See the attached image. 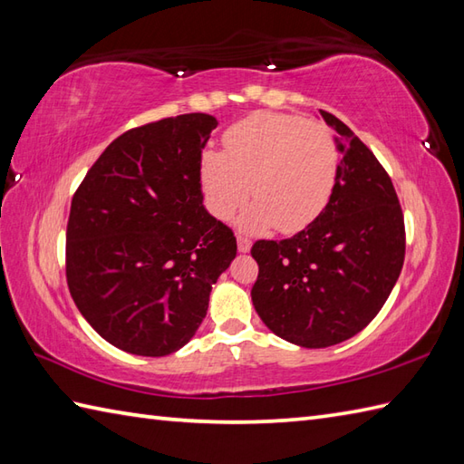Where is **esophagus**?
<instances>
[{
  "instance_id": "esophagus-1",
  "label": "esophagus",
  "mask_w": 464,
  "mask_h": 464,
  "mask_svg": "<svg viewBox=\"0 0 464 464\" xmlns=\"http://www.w3.org/2000/svg\"><path fill=\"white\" fill-rule=\"evenodd\" d=\"M237 247L241 253H247L251 249V239L247 237V235H237Z\"/></svg>"
}]
</instances>
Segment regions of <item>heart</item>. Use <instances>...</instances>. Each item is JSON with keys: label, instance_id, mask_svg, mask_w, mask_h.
<instances>
[{"label": "heart", "instance_id": "heart-1", "mask_svg": "<svg viewBox=\"0 0 464 464\" xmlns=\"http://www.w3.org/2000/svg\"><path fill=\"white\" fill-rule=\"evenodd\" d=\"M227 153L205 151L201 185L209 211L229 219L253 193L241 217L247 229L295 233L327 207L341 153L321 123L283 113H255L225 135Z\"/></svg>", "mask_w": 464, "mask_h": 464}]
</instances>
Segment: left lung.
Instances as JSON below:
<instances>
[{"instance_id":"1","label":"left lung","mask_w":464,"mask_h":464,"mask_svg":"<svg viewBox=\"0 0 464 464\" xmlns=\"http://www.w3.org/2000/svg\"><path fill=\"white\" fill-rule=\"evenodd\" d=\"M341 165L327 207L289 239L253 243L255 311L307 349L351 339L377 317L405 261V217L389 173L333 113Z\"/></svg>"}]
</instances>
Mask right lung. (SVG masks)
I'll return each instance as SVG.
<instances>
[{"mask_svg":"<svg viewBox=\"0 0 464 464\" xmlns=\"http://www.w3.org/2000/svg\"><path fill=\"white\" fill-rule=\"evenodd\" d=\"M217 120L185 113L125 131L72 199L65 277L113 347L165 357L189 341L237 239L203 207L201 151Z\"/></svg>","mask_w":464,"mask_h":464,"instance_id":"add662e5","label":"right lung"}]
</instances>
